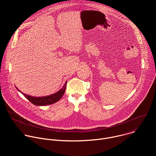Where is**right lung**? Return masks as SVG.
<instances>
[{"label": "right lung", "mask_w": 156, "mask_h": 156, "mask_svg": "<svg viewBox=\"0 0 156 156\" xmlns=\"http://www.w3.org/2000/svg\"><path fill=\"white\" fill-rule=\"evenodd\" d=\"M66 83L67 81L65 82V84L63 86V87L57 93L49 96H45V97H40V98H36V97H32L28 95H27L24 93L23 94L25 97L28 99L32 104L36 105H50L54 104L55 102L58 101L63 95L64 94L66 86ZM17 89V88H16Z\"/></svg>", "instance_id": "obj_1"}]
</instances>
